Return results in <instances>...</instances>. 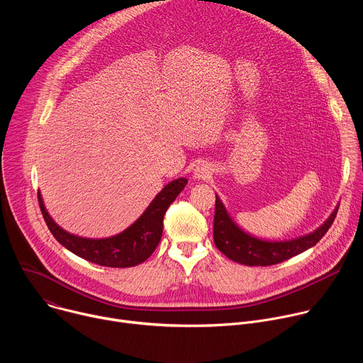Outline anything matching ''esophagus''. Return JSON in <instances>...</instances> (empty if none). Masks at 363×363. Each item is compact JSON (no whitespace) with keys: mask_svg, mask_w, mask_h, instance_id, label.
Segmentation results:
<instances>
[{"mask_svg":"<svg viewBox=\"0 0 363 363\" xmlns=\"http://www.w3.org/2000/svg\"><path fill=\"white\" fill-rule=\"evenodd\" d=\"M192 175H194V178L195 179H206V178H210L213 174H211V168L206 165V164H199V165H196L195 167V169H194V172H192Z\"/></svg>","mask_w":363,"mask_h":363,"instance_id":"1","label":"esophagus"}]
</instances>
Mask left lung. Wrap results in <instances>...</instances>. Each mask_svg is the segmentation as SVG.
<instances>
[{
    "instance_id": "8db88e82",
    "label": "left lung",
    "mask_w": 363,
    "mask_h": 363,
    "mask_svg": "<svg viewBox=\"0 0 363 363\" xmlns=\"http://www.w3.org/2000/svg\"><path fill=\"white\" fill-rule=\"evenodd\" d=\"M339 203L329 218L315 231L284 241H267L245 233L228 214L225 205L216 194L214 242L230 260L244 266H272L312 248L328 233L335 221Z\"/></svg>"
}]
</instances>
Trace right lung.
<instances>
[{"instance_id":"add662e5","label":"right lung","mask_w":363,"mask_h":363,"mask_svg":"<svg viewBox=\"0 0 363 363\" xmlns=\"http://www.w3.org/2000/svg\"><path fill=\"white\" fill-rule=\"evenodd\" d=\"M186 184V178H178L167 184L132 225L106 238H87L63 230L47 213L40 192L38 202L50 233L63 247L90 263L125 269L143 263L157 248L162 237L164 216Z\"/></svg>"}]
</instances>
